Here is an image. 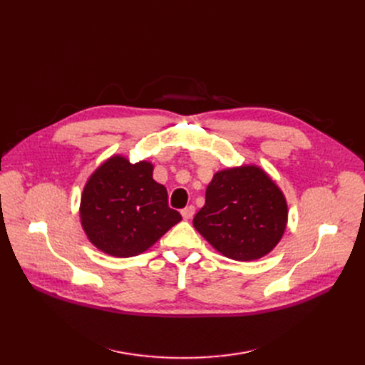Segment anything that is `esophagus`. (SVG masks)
<instances>
[{
	"label": "esophagus",
	"mask_w": 365,
	"mask_h": 365,
	"mask_svg": "<svg viewBox=\"0 0 365 365\" xmlns=\"http://www.w3.org/2000/svg\"><path fill=\"white\" fill-rule=\"evenodd\" d=\"M180 213H182V217H183L185 220L192 219L194 215H195V207H194V205H187V207H185V208L182 210Z\"/></svg>",
	"instance_id": "1"
}]
</instances>
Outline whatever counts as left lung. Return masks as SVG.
Instances as JSON below:
<instances>
[{"label": "left lung", "instance_id": "1", "mask_svg": "<svg viewBox=\"0 0 365 365\" xmlns=\"http://www.w3.org/2000/svg\"><path fill=\"white\" fill-rule=\"evenodd\" d=\"M287 220L289 205L279 186L262 167L245 164L215 173L192 223L220 255L250 262L274 250Z\"/></svg>", "mask_w": 365, "mask_h": 365}]
</instances>
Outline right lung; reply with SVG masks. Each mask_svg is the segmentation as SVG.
<instances>
[{
    "label": "right lung",
    "mask_w": 365,
    "mask_h": 365,
    "mask_svg": "<svg viewBox=\"0 0 365 365\" xmlns=\"http://www.w3.org/2000/svg\"><path fill=\"white\" fill-rule=\"evenodd\" d=\"M153 164L130 163L115 153L84 185L80 219L88 241L113 257L142 255L182 220L168 207L164 185L153 180Z\"/></svg>",
    "instance_id": "add662e5"
}]
</instances>
